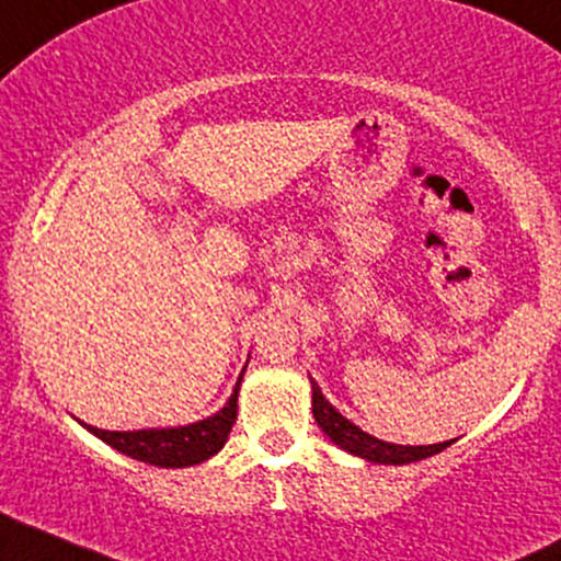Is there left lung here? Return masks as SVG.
Returning <instances> with one entry per match:
<instances>
[{"label":"left lung","mask_w":561,"mask_h":561,"mask_svg":"<svg viewBox=\"0 0 561 561\" xmlns=\"http://www.w3.org/2000/svg\"><path fill=\"white\" fill-rule=\"evenodd\" d=\"M311 410L317 417L319 428L330 436V442H335L341 450H346L356 458H365L370 463L380 466H404L415 463V460L431 458V455L442 453L445 447H450V442H439V445H391V442L378 439V436L362 431L356 423H351L346 415H341L332 404L328 402L322 389L317 386V380L311 378Z\"/></svg>","instance_id":"obj_1"}]
</instances>
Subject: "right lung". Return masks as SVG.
I'll return each mask as SVG.
<instances>
[{"label":"right lung","instance_id":"add662e5","mask_svg":"<svg viewBox=\"0 0 561 561\" xmlns=\"http://www.w3.org/2000/svg\"><path fill=\"white\" fill-rule=\"evenodd\" d=\"M248 367V365H244ZM244 370L239 375L237 386L229 402L224 404L218 412H213L210 417L196 423H186V426H172V428H138V431H106L88 426L84 428L90 434H95L98 439L106 442L108 447H114L116 453L127 455V458L140 460V463L159 466V469H186V466H196L202 460L213 458L220 447L229 439L231 426L237 423V399H239V386H242Z\"/></svg>","mask_w":561,"mask_h":561}]
</instances>
